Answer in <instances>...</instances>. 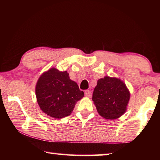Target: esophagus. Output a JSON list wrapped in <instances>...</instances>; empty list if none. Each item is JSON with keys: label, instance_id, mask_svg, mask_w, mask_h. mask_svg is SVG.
<instances>
[{"label": "esophagus", "instance_id": "esophagus-1", "mask_svg": "<svg viewBox=\"0 0 160 160\" xmlns=\"http://www.w3.org/2000/svg\"><path fill=\"white\" fill-rule=\"evenodd\" d=\"M84 95H85L86 97H89L91 96V91L89 90L84 91Z\"/></svg>", "mask_w": 160, "mask_h": 160}]
</instances>
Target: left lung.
I'll return each instance as SVG.
<instances>
[{"label":"left lung","instance_id":"obj_1","mask_svg":"<svg viewBox=\"0 0 160 160\" xmlns=\"http://www.w3.org/2000/svg\"><path fill=\"white\" fill-rule=\"evenodd\" d=\"M131 93L120 78L105 76L98 80L92 100L100 116L115 120L127 111Z\"/></svg>","mask_w":160,"mask_h":160}]
</instances>
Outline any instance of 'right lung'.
Returning a JSON list of instances; mask_svg holds the SVG:
<instances>
[{
    "label": "right lung",
    "mask_w": 160,
    "mask_h": 160,
    "mask_svg": "<svg viewBox=\"0 0 160 160\" xmlns=\"http://www.w3.org/2000/svg\"><path fill=\"white\" fill-rule=\"evenodd\" d=\"M36 96L42 112L53 118L61 119L71 115L77 102L84 97V92L70 79L67 71L52 67L38 78Z\"/></svg>",
    "instance_id": "add662e5"
}]
</instances>
